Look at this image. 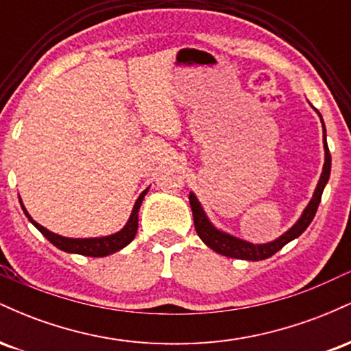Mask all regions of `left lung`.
<instances>
[{
	"label": "left lung",
	"instance_id": "8db88e82",
	"mask_svg": "<svg viewBox=\"0 0 351 351\" xmlns=\"http://www.w3.org/2000/svg\"><path fill=\"white\" fill-rule=\"evenodd\" d=\"M322 123H324V120H322ZM324 147H325V163H324V170H322L320 180H318V184L315 188V193H313L312 199H310L308 206L305 208L304 215L300 216V219L297 221V223L293 224L285 234H282L279 239L272 241V243H267V244H251V243H245L243 239H237V237L229 236L223 231H217V229L209 223V219L206 217V215H204L203 208H201L199 201L196 199V196L193 195V193H189V204H191V209H193V219H195L196 232H198L201 241H203L208 247H211L213 251L221 254V256L234 257V259H245V261H263L274 256L277 251H280V249L287 243H291L292 239L299 237L302 232L308 228V224L312 223L313 216H315L317 213L318 204H320L322 193H324L325 184H327V181L330 178L332 156H330L327 140H325V127H324Z\"/></svg>",
	"mask_w": 351,
	"mask_h": 351
}]
</instances>
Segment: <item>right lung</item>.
Masks as SVG:
<instances>
[{
	"instance_id": "right-lung-1",
	"label": "right lung",
	"mask_w": 351,
	"mask_h": 351,
	"mask_svg": "<svg viewBox=\"0 0 351 351\" xmlns=\"http://www.w3.org/2000/svg\"><path fill=\"white\" fill-rule=\"evenodd\" d=\"M147 191L148 189H145L142 195L138 196V199H136L134 206V211H132L130 219H128V223L125 224L122 231L106 237H94V239H71V237H62L59 234H54V232L47 231L46 228H43L41 224H38L36 221H33V217L27 215V211L24 209V206H23V211L24 215L27 216V219H29L31 223H33L34 226L43 232V236H46L47 241L54 244L56 247H59L60 251L82 254V256H88V257H104V256H108V254L120 251V249H123L125 245L130 244L132 241H134L136 229H138V209L143 201V196L147 195Z\"/></svg>"
}]
</instances>
